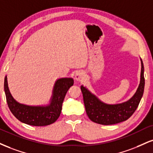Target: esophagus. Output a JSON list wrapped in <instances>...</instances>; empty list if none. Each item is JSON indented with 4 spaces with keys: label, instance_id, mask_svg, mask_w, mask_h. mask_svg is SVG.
<instances>
[{
    "label": "esophagus",
    "instance_id": "obj_1",
    "mask_svg": "<svg viewBox=\"0 0 153 153\" xmlns=\"http://www.w3.org/2000/svg\"><path fill=\"white\" fill-rule=\"evenodd\" d=\"M85 78V75L82 71L77 72L76 74H75V78L77 81H82L84 80Z\"/></svg>",
    "mask_w": 153,
    "mask_h": 153
}]
</instances>
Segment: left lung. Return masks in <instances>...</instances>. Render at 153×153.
Segmentation results:
<instances>
[{
    "instance_id": "left-lung-1",
    "label": "left lung",
    "mask_w": 153,
    "mask_h": 153,
    "mask_svg": "<svg viewBox=\"0 0 153 153\" xmlns=\"http://www.w3.org/2000/svg\"><path fill=\"white\" fill-rule=\"evenodd\" d=\"M141 60L140 81L135 93L126 102L118 104H107L91 93L83 85L80 89L83 96L85 111L93 122L100 125L117 124L128 120L138 107L145 88L144 66Z\"/></svg>"
}]
</instances>
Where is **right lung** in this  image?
I'll return each instance as SVG.
<instances>
[{
    "mask_svg": "<svg viewBox=\"0 0 153 153\" xmlns=\"http://www.w3.org/2000/svg\"><path fill=\"white\" fill-rule=\"evenodd\" d=\"M73 83L71 78L58 79L53 86L50 103L47 105H27L16 101L9 91L7 76L4 80V91L9 109L18 120L30 126H45L58 120L66 93Z\"/></svg>",
    "mask_w": 153,
    "mask_h": 153,
    "instance_id": "add662e5",
    "label": "right lung"
}]
</instances>
